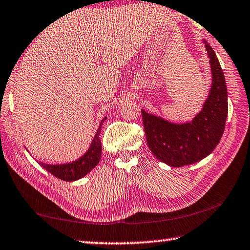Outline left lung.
Wrapping results in <instances>:
<instances>
[{
  "instance_id": "left-lung-1",
  "label": "left lung",
  "mask_w": 250,
  "mask_h": 250,
  "mask_svg": "<svg viewBox=\"0 0 250 250\" xmlns=\"http://www.w3.org/2000/svg\"><path fill=\"white\" fill-rule=\"evenodd\" d=\"M211 68V86L200 113L191 122L173 123L142 111L146 142L155 158L170 167H183L203 160L221 140L228 116L226 79L214 50L203 41Z\"/></svg>"
}]
</instances>
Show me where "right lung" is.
<instances>
[{"label":"right lung","mask_w":250,"mask_h":250,"mask_svg":"<svg viewBox=\"0 0 250 250\" xmlns=\"http://www.w3.org/2000/svg\"><path fill=\"white\" fill-rule=\"evenodd\" d=\"M107 117H104L103 121L100 122L99 127L97 129L96 135L93 137L88 151H86L81 158L77 159L75 161L66 162V164H57V165H50L42 161H37V162L45 170L52 173L53 176L57 177L59 179L65 180V182H75V180L83 178V177L88 175V173L99 164V160L101 158V142H100L101 126L104 125V123ZM29 153H30V152H29Z\"/></svg>","instance_id":"1"}]
</instances>
